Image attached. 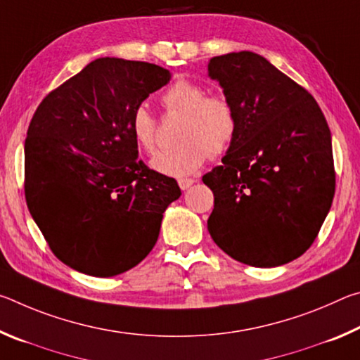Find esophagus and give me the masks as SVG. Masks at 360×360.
Listing matches in <instances>:
<instances>
[{
	"label": "esophagus",
	"mask_w": 360,
	"mask_h": 360,
	"mask_svg": "<svg viewBox=\"0 0 360 360\" xmlns=\"http://www.w3.org/2000/svg\"><path fill=\"white\" fill-rule=\"evenodd\" d=\"M193 182H195V179H192V178H181V179H178V184H179V187L182 188V191H187V188L191 187Z\"/></svg>",
	"instance_id": "34e87169"
}]
</instances>
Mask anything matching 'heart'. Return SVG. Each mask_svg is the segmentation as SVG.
<instances>
[{"instance_id":"1","label":"heart","mask_w":360,"mask_h":360,"mask_svg":"<svg viewBox=\"0 0 360 360\" xmlns=\"http://www.w3.org/2000/svg\"><path fill=\"white\" fill-rule=\"evenodd\" d=\"M163 105L169 115L184 117L179 127L178 149L162 152L152 168L168 176H187L208 160L225 154L238 131V115L233 101L222 92L208 94L203 84L179 79L165 94ZM130 130L133 141L146 154L157 149L158 122L146 106H138L131 114Z\"/></svg>"}]
</instances>
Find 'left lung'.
<instances>
[{
    "mask_svg": "<svg viewBox=\"0 0 360 360\" xmlns=\"http://www.w3.org/2000/svg\"><path fill=\"white\" fill-rule=\"evenodd\" d=\"M208 71L238 115L222 165L203 176L214 193L211 238L246 265L288 264L313 245L332 206L327 120L307 89L257 53L212 57Z\"/></svg>",
    "mask_w": 360,
    "mask_h": 360,
    "instance_id": "obj_1",
    "label": "left lung"
}]
</instances>
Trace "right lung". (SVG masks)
I'll return each instance as SVG.
<instances>
[{
	"instance_id": "add662e5",
	"label": "right lung",
	"mask_w": 360,
	"mask_h": 360,
	"mask_svg": "<svg viewBox=\"0 0 360 360\" xmlns=\"http://www.w3.org/2000/svg\"><path fill=\"white\" fill-rule=\"evenodd\" d=\"M169 77L154 63L98 58L34 111L25 139V200L65 265L108 278L155 246L163 212L181 188L139 160L130 120Z\"/></svg>"
}]
</instances>
